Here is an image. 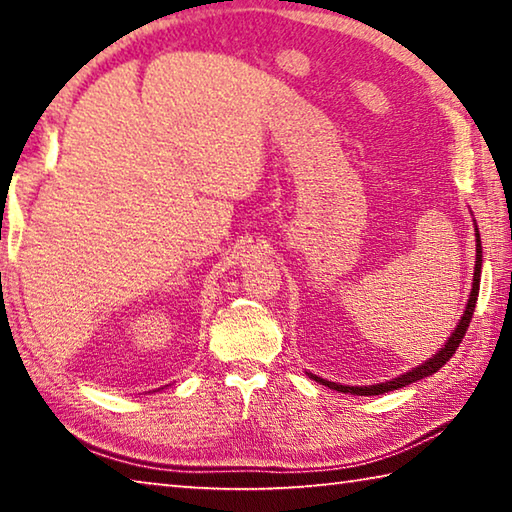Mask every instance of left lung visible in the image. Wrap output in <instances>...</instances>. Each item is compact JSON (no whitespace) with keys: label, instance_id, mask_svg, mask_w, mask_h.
Returning <instances> with one entry per match:
<instances>
[{"label":"left lung","instance_id":"8db88e82","mask_svg":"<svg viewBox=\"0 0 512 512\" xmlns=\"http://www.w3.org/2000/svg\"><path fill=\"white\" fill-rule=\"evenodd\" d=\"M476 232V264H474V277H472V291H470V300H467L465 305V311L461 320H458L456 329L452 332V336H449V341L445 343V348H440L436 354L429 361H424L422 366L413 368L409 372H404V375L395 377L391 381H384V384H372V386H343V384H336V381H327L323 377H316L311 375V372H307V375L311 379H316L318 384L323 386H329L334 388V391L339 393H352V395H381V393H388V391H397V388L402 386H409L413 384V381L418 379H424L433 375V372H438L440 368L445 366V363L454 357V352L458 345H461L463 336L467 332V327H470V320H472V314H474V307H476V298H479V282H481V264H483V253H481V235H479V228H474Z\"/></svg>","mask_w":512,"mask_h":512}]
</instances>
